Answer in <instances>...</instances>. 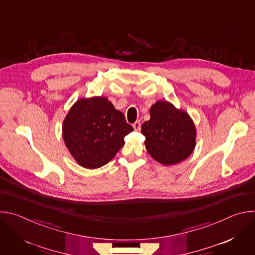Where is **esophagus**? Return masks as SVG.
<instances>
[{
	"label": "esophagus",
	"instance_id": "esophagus-1",
	"mask_svg": "<svg viewBox=\"0 0 255 255\" xmlns=\"http://www.w3.org/2000/svg\"><path fill=\"white\" fill-rule=\"evenodd\" d=\"M133 128L135 131H139L140 128H141V123L140 121H136L134 124H133Z\"/></svg>",
	"mask_w": 255,
	"mask_h": 255
}]
</instances>
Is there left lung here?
<instances>
[{
	"label": "left lung",
	"instance_id": "obj_1",
	"mask_svg": "<svg viewBox=\"0 0 255 255\" xmlns=\"http://www.w3.org/2000/svg\"><path fill=\"white\" fill-rule=\"evenodd\" d=\"M148 153L164 165L187 159L196 145V127L185 111L167 101H157L150 108V119L141 126Z\"/></svg>",
	"mask_w": 255,
	"mask_h": 255
}]
</instances>
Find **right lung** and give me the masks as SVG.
Segmentation results:
<instances>
[{
    "instance_id": "1",
    "label": "right lung",
    "mask_w": 255,
    "mask_h": 255,
    "mask_svg": "<svg viewBox=\"0 0 255 255\" xmlns=\"http://www.w3.org/2000/svg\"><path fill=\"white\" fill-rule=\"evenodd\" d=\"M132 131L123 113L106 97L78 100L62 124V137L70 154L90 169L114 158L124 145V137Z\"/></svg>"
}]
</instances>
